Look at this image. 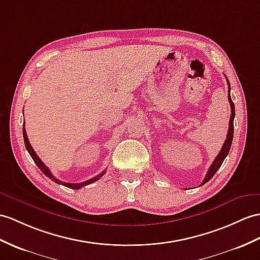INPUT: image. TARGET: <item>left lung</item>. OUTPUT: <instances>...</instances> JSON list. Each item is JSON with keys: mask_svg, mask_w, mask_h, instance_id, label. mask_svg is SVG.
Returning <instances> with one entry per match:
<instances>
[{"mask_svg": "<svg viewBox=\"0 0 260 260\" xmlns=\"http://www.w3.org/2000/svg\"><path fill=\"white\" fill-rule=\"evenodd\" d=\"M226 80H227V84H229V101H230V104H231V110H232L231 119H230L229 132H227L226 140H225V142L223 144V147H221V150L219 151V153L216 156V159H215L213 161V163L211 164V167H210V169H208L207 173L205 175V178H204L203 182H202L201 185H203V184H205V183H207L215 175V173L217 172V170L220 168L221 163L224 162L225 157L227 156V154H229L230 149H231V145H232V142H233V137H234V118H235V105H234L233 100L231 98V84H230L229 79H227V77H226Z\"/></svg>", "mask_w": 260, "mask_h": 260, "instance_id": "obj_1", "label": "left lung"}]
</instances>
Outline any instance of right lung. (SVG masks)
Instances as JSON below:
<instances>
[{"label": "right lung", "mask_w": 260, "mask_h": 260, "mask_svg": "<svg viewBox=\"0 0 260 260\" xmlns=\"http://www.w3.org/2000/svg\"><path fill=\"white\" fill-rule=\"evenodd\" d=\"M23 138H24V143H25V148H26V150L28 151V153H29V155L31 156V159H33V161L35 162V164L37 167H39V169L42 171V172L45 174L47 178H49L50 180H53L55 183H57V184H61V185H64V186H66V187H69V188H73V189H78V188H80V187H82V186H86V185H88V184H91V183H93V182H96L97 180H99L101 176H103L105 173H106V170L105 171H103V172H101L100 174H98V175H96V176H93V178H91L90 180H87V181H85V182H82V183H66V182H62V181H60V180H58V179H56L55 176L50 173V171H49V169L45 166V164H44L43 162H42V160L40 159L39 156H37V154H36V152L33 150V148H31V145H30V143H29V141H28V138H27V135H26V130H25V122L23 123Z\"/></svg>", "instance_id": "right-lung-1"}]
</instances>
